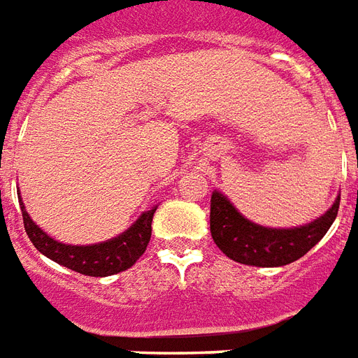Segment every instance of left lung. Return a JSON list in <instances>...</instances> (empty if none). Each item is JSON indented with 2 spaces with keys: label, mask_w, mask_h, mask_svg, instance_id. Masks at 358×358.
I'll use <instances>...</instances> for the list:
<instances>
[{
  "label": "left lung",
  "mask_w": 358,
  "mask_h": 358,
  "mask_svg": "<svg viewBox=\"0 0 358 358\" xmlns=\"http://www.w3.org/2000/svg\"><path fill=\"white\" fill-rule=\"evenodd\" d=\"M339 210V199L316 222L295 229H268L248 222L224 194L210 199V233L225 256L248 266H285L305 256L328 233Z\"/></svg>",
  "instance_id": "1"
}]
</instances>
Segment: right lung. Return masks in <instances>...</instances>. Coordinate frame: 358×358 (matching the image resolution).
I'll return each mask as SVG.
<instances>
[{
	"label": "right lung",
	"mask_w": 358,
	"mask_h": 358,
	"mask_svg": "<svg viewBox=\"0 0 358 358\" xmlns=\"http://www.w3.org/2000/svg\"><path fill=\"white\" fill-rule=\"evenodd\" d=\"M21 210L27 235L42 255L73 272L90 275V278H106V275H113L131 268L148 247L152 235V217L156 212V210L144 212L131 229H127L115 239L98 243V245H88V247H73V245H63L59 241H53L50 235H45L30 220L22 202Z\"/></svg>",
	"instance_id": "right-lung-1"
}]
</instances>
